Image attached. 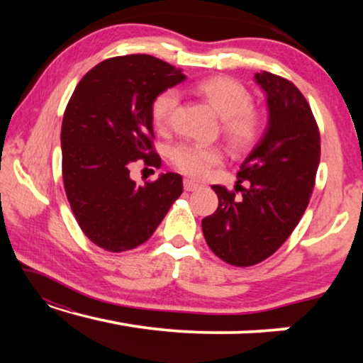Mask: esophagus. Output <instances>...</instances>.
Returning a JSON list of instances; mask_svg holds the SVG:
<instances>
[{
	"mask_svg": "<svg viewBox=\"0 0 363 363\" xmlns=\"http://www.w3.org/2000/svg\"><path fill=\"white\" fill-rule=\"evenodd\" d=\"M199 187H200L199 182H195L192 179H184V190H186V192H194V190H196Z\"/></svg>",
	"mask_w": 363,
	"mask_h": 363,
	"instance_id": "1",
	"label": "esophagus"
}]
</instances>
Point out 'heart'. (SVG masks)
I'll list each match as a JSON object with an SVG mask.
<instances>
[{"mask_svg":"<svg viewBox=\"0 0 363 363\" xmlns=\"http://www.w3.org/2000/svg\"><path fill=\"white\" fill-rule=\"evenodd\" d=\"M194 91L210 104L220 118L227 143L235 152H247L262 136L264 118L251 106L253 96L240 82L230 77H210L195 83ZM179 96L174 89H164L150 106L152 121L158 131H167L173 121ZM169 160L181 173L203 179L211 169L223 163L224 150L219 145L182 143L169 152Z\"/></svg>","mask_w":363,"mask_h":363,"instance_id":"1","label":"heart"}]
</instances>
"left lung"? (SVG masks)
<instances>
[{"label": "left lung", "mask_w": 363, "mask_h": 363, "mask_svg": "<svg viewBox=\"0 0 363 363\" xmlns=\"http://www.w3.org/2000/svg\"><path fill=\"white\" fill-rule=\"evenodd\" d=\"M255 79L267 97V130L237 174L241 196L213 186L218 210L201 220L213 253L238 267L267 259L285 243L309 205L320 163V133L301 91L269 72Z\"/></svg>", "instance_id": "obj_1"}]
</instances>
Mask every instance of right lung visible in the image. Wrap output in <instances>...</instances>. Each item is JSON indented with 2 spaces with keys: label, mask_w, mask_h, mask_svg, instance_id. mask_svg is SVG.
<instances>
[{
  "label": "right lung",
  "mask_w": 363,
  "mask_h": 363,
  "mask_svg": "<svg viewBox=\"0 0 363 363\" xmlns=\"http://www.w3.org/2000/svg\"><path fill=\"white\" fill-rule=\"evenodd\" d=\"M184 79L168 62L131 54L97 64L73 91L60 131L64 187L78 225L97 247L121 253L143 245L182 194L179 174L136 186L130 167L140 158L162 164L150 106Z\"/></svg>",
  "instance_id": "1"
}]
</instances>
